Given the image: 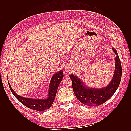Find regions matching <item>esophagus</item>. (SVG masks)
Listing matches in <instances>:
<instances>
[{"label": "esophagus", "mask_w": 131, "mask_h": 131, "mask_svg": "<svg viewBox=\"0 0 131 131\" xmlns=\"http://www.w3.org/2000/svg\"><path fill=\"white\" fill-rule=\"evenodd\" d=\"M65 71H70V69H69V68L68 67V66H66Z\"/></svg>", "instance_id": "obj_1"}]
</instances>
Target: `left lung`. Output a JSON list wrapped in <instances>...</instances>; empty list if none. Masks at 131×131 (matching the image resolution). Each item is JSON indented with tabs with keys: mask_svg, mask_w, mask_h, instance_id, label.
Returning a JSON list of instances; mask_svg holds the SVG:
<instances>
[{
	"mask_svg": "<svg viewBox=\"0 0 131 131\" xmlns=\"http://www.w3.org/2000/svg\"><path fill=\"white\" fill-rule=\"evenodd\" d=\"M112 49L116 55L115 58V71L112 80L104 88H88L78 77L74 76L73 74L69 75L71 79L75 95L84 105L92 106L104 104L113 95L118 89L122 78V65L117 52L114 48Z\"/></svg>",
	"mask_w": 131,
	"mask_h": 131,
	"instance_id": "left-lung-1",
	"label": "left lung"
}]
</instances>
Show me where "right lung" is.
Segmentation results:
<instances>
[{
    "label": "right lung",
    "mask_w": 131,
    "mask_h": 131,
    "mask_svg": "<svg viewBox=\"0 0 131 131\" xmlns=\"http://www.w3.org/2000/svg\"><path fill=\"white\" fill-rule=\"evenodd\" d=\"M63 77V74L62 70H60L53 74L51 78V82H50L48 93V97L46 99L26 98V97L19 96L12 90L9 82L8 81V82L10 90L13 95L24 105L34 110L44 111L48 109L52 105L53 103L54 102L56 95L58 87L59 86L60 82L62 81Z\"/></svg>",
    "instance_id": "right-lung-1"
}]
</instances>
